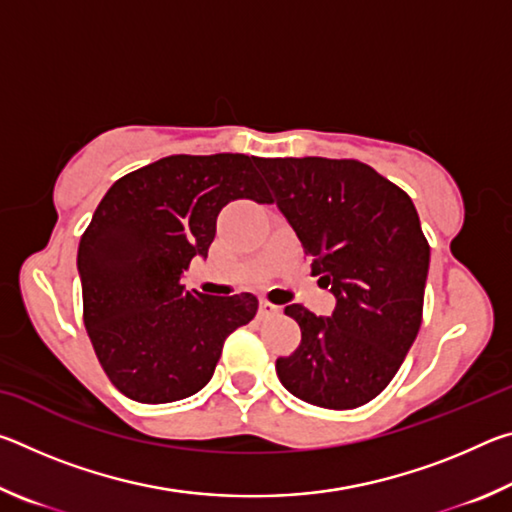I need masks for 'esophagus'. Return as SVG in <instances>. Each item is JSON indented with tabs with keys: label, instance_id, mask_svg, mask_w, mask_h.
<instances>
[{
	"label": "esophagus",
	"instance_id": "34e87169",
	"mask_svg": "<svg viewBox=\"0 0 512 512\" xmlns=\"http://www.w3.org/2000/svg\"><path fill=\"white\" fill-rule=\"evenodd\" d=\"M280 314H282V309L277 307V305H273V302L259 300V318L268 320V318H275V316H280Z\"/></svg>",
	"mask_w": 512,
	"mask_h": 512
}]
</instances>
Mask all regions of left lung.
Instances as JSON below:
<instances>
[{
  "label": "left lung",
  "mask_w": 512,
  "mask_h": 512,
  "mask_svg": "<svg viewBox=\"0 0 512 512\" xmlns=\"http://www.w3.org/2000/svg\"><path fill=\"white\" fill-rule=\"evenodd\" d=\"M273 201L311 273L334 293L332 316L289 305L296 352L275 361L282 386L323 409H357L400 370L422 323L429 244L409 194L359 160L259 158Z\"/></svg>",
  "instance_id": "1"
}]
</instances>
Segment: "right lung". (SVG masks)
Masks as SVG:
<instances>
[{"mask_svg": "<svg viewBox=\"0 0 512 512\" xmlns=\"http://www.w3.org/2000/svg\"><path fill=\"white\" fill-rule=\"evenodd\" d=\"M244 153L169 155L126 173L79 244L83 323L119 393L142 404L194 395L212 379L223 343L257 314L253 293L185 291L183 273L207 257L230 201L271 203Z\"/></svg>", "mask_w": 512, "mask_h": 512, "instance_id": "obj_1", "label": "right lung"}]
</instances>
